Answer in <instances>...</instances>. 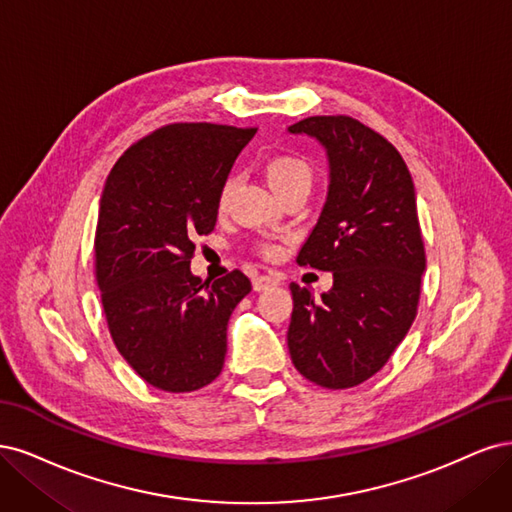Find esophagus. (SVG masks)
I'll return each mask as SVG.
<instances>
[{"mask_svg":"<svg viewBox=\"0 0 512 512\" xmlns=\"http://www.w3.org/2000/svg\"><path fill=\"white\" fill-rule=\"evenodd\" d=\"M278 283H280V280L276 276H272V274H259V276L253 278V289L255 291H266V289H270V287H274Z\"/></svg>","mask_w":512,"mask_h":512,"instance_id":"1","label":"esophagus"}]
</instances>
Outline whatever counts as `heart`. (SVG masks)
Returning a JSON list of instances; mask_svg holds the SVG:
<instances>
[{
  "label": "heart",
  "mask_w": 512,
  "mask_h": 512,
  "mask_svg": "<svg viewBox=\"0 0 512 512\" xmlns=\"http://www.w3.org/2000/svg\"><path fill=\"white\" fill-rule=\"evenodd\" d=\"M266 178L270 187L280 195H285L293 189H304L312 185V168L310 163L295 155V153H276L266 161ZM234 191V178H227L221 193H219V206L225 208L229 202V195ZM266 255H276V246H266Z\"/></svg>",
  "instance_id": "heart-1"
}]
</instances>
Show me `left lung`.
<instances>
[{"instance_id":"left-lung-1","label":"left lung","mask_w":512,"mask_h":512,"mask_svg":"<svg viewBox=\"0 0 512 512\" xmlns=\"http://www.w3.org/2000/svg\"><path fill=\"white\" fill-rule=\"evenodd\" d=\"M291 134L317 138L329 159L321 217L300 266L332 272L315 300L291 283L287 344L293 366L325 389H349L381 370L417 317L425 249L402 155L357 119L308 117Z\"/></svg>"}]
</instances>
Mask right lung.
<instances>
[{"instance_id": "obj_1", "label": "right lung", "mask_w": 512, "mask_h": 512, "mask_svg": "<svg viewBox=\"0 0 512 512\" xmlns=\"http://www.w3.org/2000/svg\"><path fill=\"white\" fill-rule=\"evenodd\" d=\"M255 127L172 123L110 170L95 229V278L110 336L148 385L187 393L223 370L227 321L251 291L240 270L191 274L193 240L214 229L219 193Z\"/></svg>"}]
</instances>
